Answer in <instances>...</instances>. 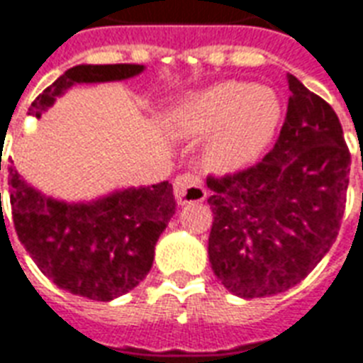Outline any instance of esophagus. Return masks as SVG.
I'll use <instances>...</instances> for the list:
<instances>
[{
    "mask_svg": "<svg viewBox=\"0 0 363 363\" xmlns=\"http://www.w3.org/2000/svg\"><path fill=\"white\" fill-rule=\"evenodd\" d=\"M173 192H175L179 206H186L192 201H203L207 198L206 186H203L200 177L190 175V173L177 177L175 182H173Z\"/></svg>",
    "mask_w": 363,
    "mask_h": 363,
    "instance_id": "1",
    "label": "esophagus"
}]
</instances>
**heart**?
<instances>
[{
	"mask_svg": "<svg viewBox=\"0 0 363 363\" xmlns=\"http://www.w3.org/2000/svg\"><path fill=\"white\" fill-rule=\"evenodd\" d=\"M281 120L278 95L245 82L215 83L173 108L169 129L179 137L207 138V165L232 171L255 162L270 145Z\"/></svg>",
	"mask_w": 363,
	"mask_h": 363,
	"instance_id": "b5f03b06",
	"label": "heart"
}]
</instances>
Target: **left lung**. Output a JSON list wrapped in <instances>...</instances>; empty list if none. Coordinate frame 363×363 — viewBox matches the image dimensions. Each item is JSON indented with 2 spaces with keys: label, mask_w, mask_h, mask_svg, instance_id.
<instances>
[{
  "label": "left lung",
  "mask_w": 363,
  "mask_h": 363,
  "mask_svg": "<svg viewBox=\"0 0 363 363\" xmlns=\"http://www.w3.org/2000/svg\"><path fill=\"white\" fill-rule=\"evenodd\" d=\"M289 104L276 145L261 163L209 177V262L242 298L297 286L337 240L347 201L350 152L328 102L287 74Z\"/></svg>",
  "instance_id": "left-lung-1"
}]
</instances>
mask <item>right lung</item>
I'll return each mask as SVG.
<instances>
[{"label":"right lung","instance_id":"add662e5","mask_svg":"<svg viewBox=\"0 0 363 363\" xmlns=\"http://www.w3.org/2000/svg\"><path fill=\"white\" fill-rule=\"evenodd\" d=\"M143 72V65L74 66L32 102L30 114L40 118L76 83L121 82ZM9 198L16 236L41 272L60 289L102 303L145 280L157 238L175 215L167 181L68 203L28 184L11 165Z\"/></svg>","mask_w":363,"mask_h":363}]
</instances>
